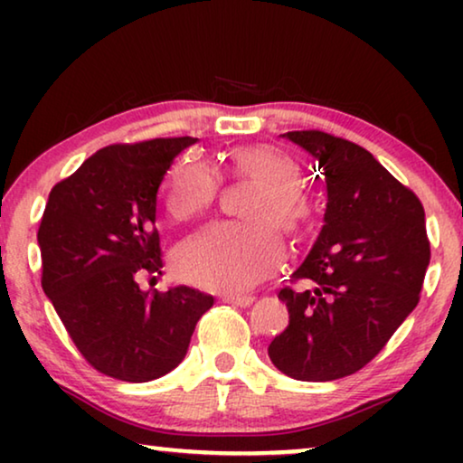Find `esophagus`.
I'll use <instances>...</instances> for the list:
<instances>
[{"label":"esophagus","mask_w":463,"mask_h":463,"mask_svg":"<svg viewBox=\"0 0 463 463\" xmlns=\"http://www.w3.org/2000/svg\"><path fill=\"white\" fill-rule=\"evenodd\" d=\"M255 301V297L252 295H223V303H230V306H236V307H249L250 303Z\"/></svg>","instance_id":"esophagus-1"}]
</instances>
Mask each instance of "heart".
<instances>
[{
	"label": "heart",
	"instance_id": "1",
	"mask_svg": "<svg viewBox=\"0 0 463 463\" xmlns=\"http://www.w3.org/2000/svg\"><path fill=\"white\" fill-rule=\"evenodd\" d=\"M227 176L257 183L244 217L255 223H221L187 240L175 265L183 280L217 290H244L276 269L282 240L299 238L314 221V202L295 185L299 166L269 145L232 149ZM221 189V176L208 162L183 157L166 179V206L173 219L187 223L208 213Z\"/></svg>",
	"mask_w": 463,
	"mask_h": 463
}]
</instances>
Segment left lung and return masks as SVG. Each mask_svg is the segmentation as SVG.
<instances>
[{"mask_svg":"<svg viewBox=\"0 0 463 463\" xmlns=\"http://www.w3.org/2000/svg\"><path fill=\"white\" fill-rule=\"evenodd\" d=\"M326 179L325 225L284 287L288 326L268 347L299 382L352 375L383 350L420 303L430 263L426 213L417 195L369 151L322 130H293Z\"/></svg>","mask_w":463,"mask_h":463,"instance_id":"1","label":"left lung"}]
</instances>
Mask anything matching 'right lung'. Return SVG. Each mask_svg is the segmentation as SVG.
<instances>
[{
  "label": "right lung",
  "mask_w": 463,
  "mask_h": 463,
  "mask_svg": "<svg viewBox=\"0 0 463 463\" xmlns=\"http://www.w3.org/2000/svg\"><path fill=\"white\" fill-rule=\"evenodd\" d=\"M194 143L170 137L103 147L56 183L37 230L43 293L86 363L119 382L173 371L214 303L189 287L138 288V278L162 271L157 189Z\"/></svg>",
  "instance_id": "obj_1"
}]
</instances>
